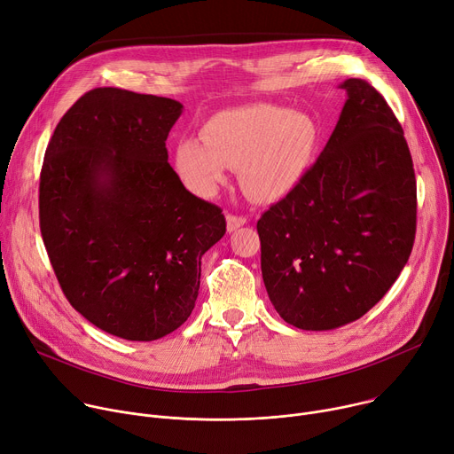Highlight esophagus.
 I'll use <instances>...</instances> for the list:
<instances>
[{
    "label": "esophagus",
    "instance_id": "esophagus-1",
    "mask_svg": "<svg viewBox=\"0 0 454 454\" xmlns=\"http://www.w3.org/2000/svg\"><path fill=\"white\" fill-rule=\"evenodd\" d=\"M247 223V220L243 218V216H238V215H227V231L229 232H232V231H236V229H239L241 225H246Z\"/></svg>",
    "mask_w": 454,
    "mask_h": 454
}]
</instances>
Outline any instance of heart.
<instances>
[{"mask_svg":"<svg viewBox=\"0 0 454 454\" xmlns=\"http://www.w3.org/2000/svg\"><path fill=\"white\" fill-rule=\"evenodd\" d=\"M320 142L309 113L270 103L225 109L201 127V139H180L174 168L192 192L215 194L227 168H239L241 187L258 201H276L305 176Z\"/></svg>","mask_w":454,"mask_h":454,"instance_id":"heart-1","label":"heart"}]
</instances>
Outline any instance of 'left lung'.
I'll use <instances>...</instances> for the list:
<instances>
[{"instance_id":"1","label":"left lung","mask_w":454,"mask_h":454,"mask_svg":"<svg viewBox=\"0 0 454 454\" xmlns=\"http://www.w3.org/2000/svg\"><path fill=\"white\" fill-rule=\"evenodd\" d=\"M301 182L258 220L262 276L287 324L329 331L362 318L396 282L416 234V178L403 129L365 80Z\"/></svg>"}]
</instances>
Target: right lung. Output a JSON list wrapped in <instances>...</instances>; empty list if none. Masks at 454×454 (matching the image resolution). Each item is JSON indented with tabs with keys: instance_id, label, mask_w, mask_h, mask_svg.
Here are the masks:
<instances>
[{
	"instance_id": "1",
	"label": "right lung",
	"mask_w": 454,
	"mask_h": 454,
	"mask_svg": "<svg viewBox=\"0 0 454 454\" xmlns=\"http://www.w3.org/2000/svg\"><path fill=\"white\" fill-rule=\"evenodd\" d=\"M176 99L116 87L85 92L45 151L40 229L63 294L90 324L132 341L178 329L201 256L225 234L222 208L168 165Z\"/></svg>"
}]
</instances>
